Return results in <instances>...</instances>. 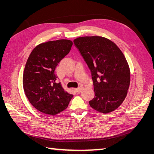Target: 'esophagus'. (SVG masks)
<instances>
[{
    "mask_svg": "<svg viewBox=\"0 0 154 154\" xmlns=\"http://www.w3.org/2000/svg\"><path fill=\"white\" fill-rule=\"evenodd\" d=\"M82 90V87H78L77 88H76L75 91L77 92H81V91Z\"/></svg>",
    "mask_w": 154,
    "mask_h": 154,
    "instance_id": "obj_1",
    "label": "esophagus"
}]
</instances>
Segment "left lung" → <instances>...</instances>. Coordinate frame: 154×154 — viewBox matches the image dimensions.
I'll list each match as a JSON object with an SVG mask.
<instances>
[{"mask_svg":"<svg viewBox=\"0 0 154 154\" xmlns=\"http://www.w3.org/2000/svg\"><path fill=\"white\" fill-rule=\"evenodd\" d=\"M73 42L91 72L95 96L90 106L103 114L115 110L125 100L130 82L129 66L122 51L102 36H82Z\"/></svg>","mask_w":154,"mask_h":154,"instance_id":"obj_1","label":"left lung"}]
</instances>
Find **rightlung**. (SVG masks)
I'll return each instance as SVG.
<instances>
[{
  "label": "right lung",
  "instance_id": "1",
  "mask_svg": "<svg viewBox=\"0 0 154 154\" xmlns=\"http://www.w3.org/2000/svg\"><path fill=\"white\" fill-rule=\"evenodd\" d=\"M72 42L62 39L42 43L31 53L23 74V87L30 103L41 112L56 115L66 109L73 97L57 83L55 69L69 53Z\"/></svg>",
  "mask_w": 154,
  "mask_h": 154
}]
</instances>
